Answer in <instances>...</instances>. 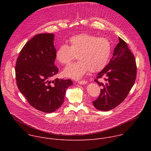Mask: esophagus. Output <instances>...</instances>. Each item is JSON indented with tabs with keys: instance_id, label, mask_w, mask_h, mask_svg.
Here are the masks:
<instances>
[{
	"instance_id": "1",
	"label": "esophagus",
	"mask_w": 151,
	"mask_h": 151,
	"mask_svg": "<svg viewBox=\"0 0 151 151\" xmlns=\"http://www.w3.org/2000/svg\"><path fill=\"white\" fill-rule=\"evenodd\" d=\"M79 84H81V85H83V84H86L87 83V81L86 80H81V81H79L78 82Z\"/></svg>"
}]
</instances>
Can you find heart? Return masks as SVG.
<instances>
[{
  "instance_id": "b5f03b06",
  "label": "heart",
  "mask_w": 151,
  "mask_h": 151,
  "mask_svg": "<svg viewBox=\"0 0 151 151\" xmlns=\"http://www.w3.org/2000/svg\"><path fill=\"white\" fill-rule=\"evenodd\" d=\"M68 42L69 45L63 44L58 47L56 60L63 65L75 60L76 55L79 61L63 70L64 76L78 79L88 70L96 72L106 66L111 52V43L107 38L81 33L71 36Z\"/></svg>"
}]
</instances>
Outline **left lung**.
I'll use <instances>...</instances> for the list:
<instances>
[{
    "label": "left lung",
    "mask_w": 151,
    "mask_h": 151,
    "mask_svg": "<svg viewBox=\"0 0 151 151\" xmlns=\"http://www.w3.org/2000/svg\"><path fill=\"white\" fill-rule=\"evenodd\" d=\"M109 64L94 81L102 86L99 97L93 101L98 110L108 111L120 104L133 86L137 75L136 59L127 43L119 37ZM103 78L105 83L98 81Z\"/></svg>",
    "instance_id": "left-lung-1"
}]
</instances>
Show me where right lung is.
<instances>
[{
    "label": "right lung",
    "instance_id": "right-lung-1",
    "mask_svg": "<svg viewBox=\"0 0 151 151\" xmlns=\"http://www.w3.org/2000/svg\"><path fill=\"white\" fill-rule=\"evenodd\" d=\"M54 35L42 33L29 40L19 52L15 66V78L19 91L29 103L45 113L55 111L64 101L70 79L52 77L58 72L54 64L56 50Z\"/></svg>",
    "mask_w": 151,
    "mask_h": 151
}]
</instances>
